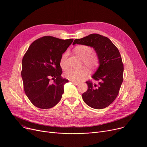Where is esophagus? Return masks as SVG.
<instances>
[{"label":"esophagus","instance_id":"obj_1","mask_svg":"<svg viewBox=\"0 0 147 147\" xmlns=\"http://www.w3.org/2000/svg\"><path fill=\"white\" fill-rule=\"evenodd\" d=\"M72 83L75 85H79V83L78 82H74V81H72Z\"/></svg>","mask_w":147,"mask_h":147}]
</instances>
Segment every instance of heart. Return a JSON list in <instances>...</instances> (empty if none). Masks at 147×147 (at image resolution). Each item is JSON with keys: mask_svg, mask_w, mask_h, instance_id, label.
Masks as SVG:
<instances>
[{"mask_svg": "<svg viewBox=\"0 0 147 147\" xmlns=\"http://www.w3.org/2000/svg\"><path fill=\"white\" fill-rule=\"evenodd\" d=\"M74 51L77 55L82 59V65L84 66L92 69L98 65L99 62V57L94 54H92L93 49L90 46L79 45L74 48ZM67 55V52L64 53L60 59L59 65L62 69H65L66 67V59ZM88 73V71L85 68H82L79 70L70 69L64 73V76L65 78L69 80L80 82L87 76Z\"/></svg>", "mask_w": 147, "mask_h": 147, "instance_id": "heart-1", "label": "heart"}]
</instances>
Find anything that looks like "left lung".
Returning <instances> with one entry per match:
<instances>
[{"label":"left lung","instance_id":"obj_1","mask_svg":"<svg viewBox=\"0 0 147 147\" xmlns=\"http://www.w3.org/2000/svg\"><path fill=\"white\" fill-rule=\"evenodd\" d=\"M76 44L94 48L99 59V66L92 78L98 84L86 81L88 90L82 94L84 102L94 109H103L110 105L118 94L123 82V65L118 49L107 37L90 34L74 40Z\"/></svg>","mask_w":147,"mask_h":147}]
</instances>
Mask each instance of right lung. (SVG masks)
<instances>
[{"label":"right lung","mask_w":147,"mask_h":147,"mask_svg":"<svg viewBox=\"0 0 147 147\" xmlns=\"http://www.w3.org/2000/svg\"><path fill=\"white\" fill-rule=\"evenodd\" d=\"M73 38L44 36L33 41L22 61L21 76L27 97L36 107L48 109L57 105L68 80L61 77L59 62ZM53 77V83L49 78Z\"/></svg>","instance_id":"obj_1"}]
</instances>
